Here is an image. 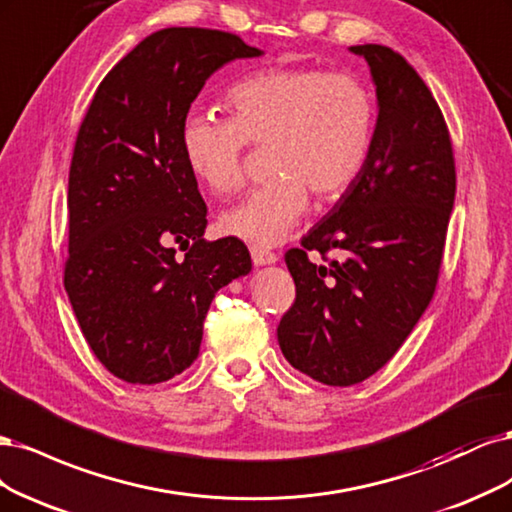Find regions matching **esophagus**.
I'll return each instance as SVG.
<instances>
[{"label": "esophagus", "mask_w": 512, "mask_h": 512, "mask_svg": "<svg viewBox=\"0 0 512 512\" xmlns=\"http://www.w3.org/2000/svg\"><path fill=\"white\" fill-rule=\"evenodd\" d=\"M251 257L255 266H268V263H276L278 255L274 251L261 249V246H251Z\"/></svg>", "instance_id": "34e87169"}]
</instances>
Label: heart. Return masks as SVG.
Instances as JSON below:
<instances>
[{"label":"heart","instance_id":"1","mask_svg":"<svg viewBox=\"0 0 512 512\" xmlns=\"http://www.w3.org/2000/svg\"><path fill=\"white\" fill-rule=\"evenodd\" d=\"M232 117L191 110L180 127L189 170L212 193L244 185L246 151L268 146L274 174L221 217L227 236L255 246L283 242L317 200H338L370 157L376 108L353 74L321 68H270L227 91Z\"/></svg>","mask_w":512,"mask_h":512}]
</instances>
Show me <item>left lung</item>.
<instances>
[{
    "label": "left lung",
    "instance_id": "8db88e82",
    "mask_svg": "<svg viewBox=\"0 0 512 512\" xmlns=\"http://www.w3.org/2000/svg\"><path fill=\"white\" fill-rule=\"evenodd\" d=\"M351 51L368 61L376 85L370 157L300 249L285 253L295 300L276 329L289 364L332 387L381 370L421 319L457 185L449 127L423 78L389 46ZM334 250L340 258L328 257Z\"/></svg>",
    "mask_w": 512,
    "mask_h": 512
}]
</instances>
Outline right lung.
Returning a JSON list of instances; mask_svg holds the SVG:
<instances>
[{
	"instance_id": "right-lung-1",
	"label": "right lung",
	"mask_w": 512,
	"mask_h": 512,
	"mask_svg": "<svg viewBox=\"0 0 512 512\" xmlns=\"http://www.w3.org/2000/svg\"><path fill=\"white\" fill-rule=\"evenodd\" d=\"M259 55L229 31H155L106 74L78 127L63 285L93 355L125 383L187 370L214 293L251 272L242 240L204 238L180 127L210 74ZM172 243L186 246L183 260Z\"/></svg>"
}]
</instances>
